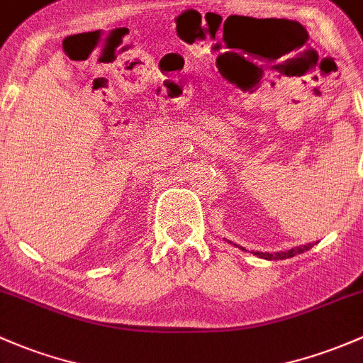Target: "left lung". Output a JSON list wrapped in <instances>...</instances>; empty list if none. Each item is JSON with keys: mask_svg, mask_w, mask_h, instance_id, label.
Wrapping results in <instances>:
<instances>
[{"mask_svg": "<svg viewBox=\"0 0 363 363\" xmlns=\"http://www.w3.org/2000/svg\"><path fill=\"white\" fill-rule=\"evenodd\" d=\"M313 245H315V243H308V245L296 247V249H291L287 252H278V254H269V252H254V254L259 255V257H262V259H269V261H272V259L278 261V259H287V257H294V255H297V254H303V252L310 250Z\"/></svg>", "mask_w": 363, "mask_h": 363, "instance_id": "1", "label": "left lung"}]
</instances>
